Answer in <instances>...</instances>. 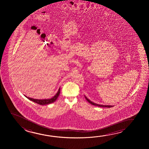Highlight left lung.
Segmentation results:
<instances>
[{"instance_id": "obj_1", "label": "left lung", "mask_w": 149, "mask_h": 149, "mask_svg": "<svg viewBox=\"0 0 149 149\" xmlns=\"http://www.w3.org/2000/svg\"><path fill=\"white\" fill-rule=\"evenodd\" d=\"M85 99H86L87 101H88V102H89L90 104H91L93 105L94 106H98L99 107H109V108H110V107H113V106H112V105H100L98 104H96V103H93V102H92L91 101H90V100L88 99V98H87L86 97V96H85Z\"/></svg>"}]
</instances>
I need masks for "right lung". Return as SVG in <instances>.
I'll list each match as a JSON object with an SVG mask.
<instances>
[{"mask_svg":"<svg viewBox=\"0 0 149 149\" xmlns=\"http://www.w3.org/2000/svg\"><path fill=\"white\" fill-rule=\"evenodd\" d=\"M60 88L58 89V91L57 93L56 94V95L54 96L53 98H51L50 99H45V100H38V99H32V98H29V97H27L28 99L31 100L33 102H35L36 103H38V104L41 105H44L49 104L50 103H52L53 102L56 101V100L58 98V95H60Z\"/></svg>","mask_w":149,"mask_h":149,"instance_id":"add662e5","label":"right lung"}]
</instances>
